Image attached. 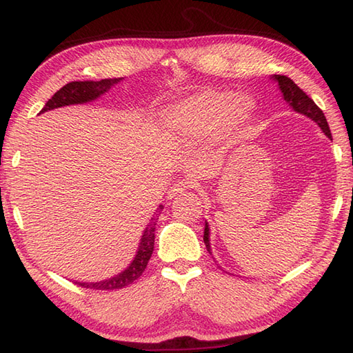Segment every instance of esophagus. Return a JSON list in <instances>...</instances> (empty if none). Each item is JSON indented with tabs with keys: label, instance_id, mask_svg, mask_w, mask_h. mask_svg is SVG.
<instances>
[{
	"label": "esophagus",
	"instance_id": "34e87169",
	"mask_svg": "<svg viewBox=\"0 0 353 353\" xmlns=\"http://www.w3.org/2000/svg\"><path fill=\"white\" fill-rule=\"evenodd\" d=\"M188 188H192V185H191V182H188V181H179V182H176L174 185L171 186V190L168 191V197H174L176 194H179V192H183V191H186Z\"/></svg>",
	"mask_w": 353,
	"mask_h": 353
}]
</instances>
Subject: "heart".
Returning a JSON list of instances; mask_svg holds the SVG:
<instances>
[{"label": "heart", "mask_w": 353, "mask_h": 353, "mask_svg": "<svg viewBox=\"0 0 353 353\" xmlns=\"http://www.w3.org/2000/svg\"><path fill=\"white\" fill-rule=\"evenodd\" d=\"M256 104L249 95L235 97L230 91L203 89L162 112V124L179 138H203L220 129L229 133L241 132L249 124Z\"/></svg>", "instance_id": "1"}]
</instances>
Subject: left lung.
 <instances>
[{
	"label": "left lung",
	"mask_w": 353,
	"mask_h": 353,
	"mask_svg": "<svg viewBox=\"0 0 353 353\" xmlns=\"http://www.w3.org/2000/svg\"><path fill=\"white\" fill-rule=\"evenodd\" d=\"M272 79L276 81L277 86H279L281 92L283 100L288 103V106H291V109L297 112V114H302L305 117H308L310 119H312L314 123H316L321 132H323L327 138H332L331 137V130H329V125L326 121V117L321 109L317 106L316 103H314L308 95H306L301 88H299L294 81H292L290 77L287 76H272ZM209 224L205 223V235H203V241L206 244V249L208 252L212 254L211 250V239H209Z\"/></svg>",
	"instance_id": "1"
}]
</instances>
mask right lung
Wrapping results in <instances>:
<instances>
[{"instance_id":"1","label":"right lung","mask_w":353,"mask_h":353,"mask_svg":"<svg viewBox=\"0 0 353 353\" xmlns=\"http://www.w3.org/2000/svg\"><path fill=\"white\" fill-rule=\"evenodd\" d=\"M121 80L123 79H104L100 81H92V80L71 81V83H66L63 88L59 89V91L52 95L47 103H45V106L39 114H43V112H48L57 108L71 106V104H83V103L94 101L103 94H106L112 86H115ZM162 209H163L162 205H159V208L156 209L154 215L147 224L144 234H142L137 254H134L133 261L130 262L129 267L124 270V272L100 282H76V283L80 285V287L91 288V290H119L137 281L138 277L144 273L148 261L152 258V253L154 249V229H156L157 220H159L157 216H159Z\"/></svg>"}]
</instances>
